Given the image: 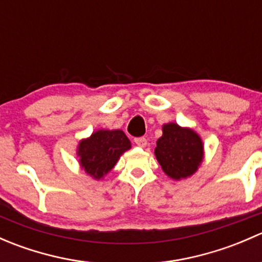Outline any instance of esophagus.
<instances>
[{"mask_svg":"<svg viewBox=\"0 0 262 262\" xmlns=\"http://www.w3.org/2000/svg\"><path fill=\"white\" fill-rule=\"evenodd\" d=\"M134 143H136L138 147L143 148V147L147 146V139L144 138V137H139V138L134 139Z\"/></svg>","mask_w":262,"mask_h":262,"instance_id":"1","label":"esophagus"}]
</instances>
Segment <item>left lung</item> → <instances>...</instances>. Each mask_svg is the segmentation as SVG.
Returning <instances> with one entry per match:
<instances>
[{
	"label": "left lung",
	"instance_id": "8db88e82",
	"mask_svg": "<svg viewBox=\"0 0 262 262\" xmlns=\"http://www.w3.org/2000/svg\"><path fill=\"white\" fill-rule=\"evenodd\" d=\"M157 141L155 155L167 176L175 180L186 179L198 170L203 161V142L194 130L178 124H165Z\"/></svg>",
	"mask_w": 262,
	"mask_h": 262
}]
</instances>
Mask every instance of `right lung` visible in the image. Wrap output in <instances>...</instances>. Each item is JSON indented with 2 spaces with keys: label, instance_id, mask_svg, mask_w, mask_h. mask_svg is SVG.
<instances>
[{
  "label": "right lung",
  "instance_id": "1",
  "mask_svg": "<svg viewBox=\"0 0 262 262\" xmlns=\"http://www.w3.org/2000/svg\"><path fill=\"white\" fill-rule=\"evenodd\" d=\"M130 148V141L121 130H97L80 142L77 155L84 171L100 180L114 167L116 161Z\"/></svg>",
  "mask_w": 262,
  "mask_h": 262
}]
</instances>
